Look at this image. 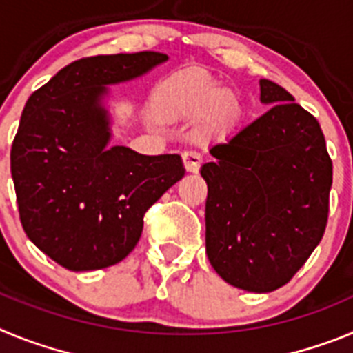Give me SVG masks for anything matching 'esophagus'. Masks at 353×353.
Listing matches in <instances>:
<instances>
[{"mask_svg": "<svg viewBox=\"0 0 353 353\" xmlns=\"http://www.w3.org/2000/svg\"><path fill=\"white\" fill-rule=\"evenodd\" d=\"M182 159L187 173H198L199 166H201V157L196 152H183Z\"/></svg>", "mask_w": 353, "mask_h": 353, "instance_id": "esophagus-1", "label": "esophagus"}]
</instances>
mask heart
<instances>
[{"label": "heart", "mask_w": 353, "mask_h": 353, "mask_svg": "<svg viewBox=\"0 0 353 353\" xmlns=\"http://www.w3.org/2000/svg\"><path fill=\"white\" fill-rule=\"evenodd\" d=\"M157 108L168 120L203 118L207 132L223 134L239 120L240 99L233 90L219 88L205 72L182 70L161 84Z\"/></svg>", "instance_id": "obj_1"}]
</instances>
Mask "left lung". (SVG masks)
<instances>
[{"mask_svg":"<svg viewBox=\"0 0 353 353\" xmlns=\"http://www.w3.org/2000/svg\"><path fill=\"white\" fill-rule=\"evenodd\" d=\"M270 109L201 166L207 254L232 286L269 293L311 256L327 226L332 161L320 123L269 79L260 81Z\"/></svg>","mask_w":353,"mask_h":353,"instance_id":"1","label":"left lung"}]
</instances>
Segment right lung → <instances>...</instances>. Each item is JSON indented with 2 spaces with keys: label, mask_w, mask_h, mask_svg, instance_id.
Wrapping results in <instances>:
<instances>
[{
  "label": "right lung",
  "mask_w": 353,
  "mask_h": 353,
  "mask_svg": "<svg viewBox=\"0 0 353 353\" xmlns=\"http://www.w3.org/2000/svg\"><path fill=\"white\" fill-rule=\"evenodd\" d=\"M168 54L83 58L31 93L10 152L28 239L74 272L105 269L136 248L143 215L185 174L179 154L111 145V84L145 76Z\"/></svg>",
  "instance_id": "add662e5"
}]
</instances>
